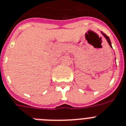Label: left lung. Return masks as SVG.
<instances>
[{
    "mask_svg": "<svg viewBox=\"0 0 126 126\" xmlns=\"http://www.w3.org/2000/svg\"><path fill=\"white\" fill-rule=\"evenodd\" d=\"M102 33L103 34V35H104V36H105V38H106V40H107V41H108V43H109V45H110V46L111 47H112V46H111V43L110 40V38H109V37L108 36L106 35V34H104V32H102Z\"/></svg>",
    "mask_w": 126,
    "mask_h": 126,
    "instance_id": "8db88e82",
    "label": "left lung"
}]
</instances>
